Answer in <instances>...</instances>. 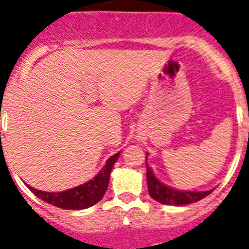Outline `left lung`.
Here are the masks:
<instances>
[{"label": "left lung", "instance_id": "left-lung-1", "mask_svg": "<svg viewBox=\"0 0 249 249\" xmlns=\"http://www.w3.org/2000/svg\"><path fill=\"white\" fill-rule=\"evenodd\" d=\"M146 183H148L149 195L156 201L165 204V205H187V204L197 203L201 198L207 197L213 191L194 192V191H178L170 188L156 178L153 171L148 165H146Z\"/></svg>", "mask_w": 249, "mask_h": 249}]
</instances>
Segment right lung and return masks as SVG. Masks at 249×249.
<instances>
[{
	"label": "right lung",
	"instance_id": "obj_1",
	"mask_svg": "<svg viewBox=\"0 0 249 249\" xmlns=\"http://www.w3.org/2000/svg\"><path fill=\"white\" fill-rule=\"evenodd\" d=\"M119 153H115L107 161V165L98 173L93 179H90L84 184L74 187L71 190L63 191V192H44L38 191L31 186H27L34 192L38 198H41L48 204H52L57 208L62 209H71V211H78V209H87L97 204L107 190L109 179H110L111 169L114 166L115 161L118 160Z\"/></svg>",
	"mask_w": 249,
	"mask_h": 249
}]
</instances>
